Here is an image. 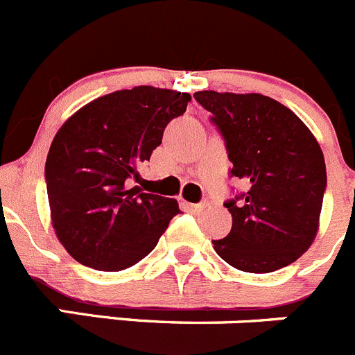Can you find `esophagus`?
Instances as JSON below:
<instances>
[{
  "mask_svg": "<svg viewBox=\"0 0 355 355\" xmlns=\"http://www.w3.org/2000/svg\"><path fill=\"white\" fill-rule=\"evenodd\" d=\"M185 207H187L189 210L200 211V210H205V208H207L208 205L207 203H185Z\"/></svg>",
  "mask_w": 355,
  "mask_h": 355,
  "instance_id": "1",
  "label": "esophagus"
}]
</instances>
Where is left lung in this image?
Wrapping results in <instances>:
<instances>
[{
    "label": "left lung",
    "instance_id": "left-lung-1",
    "mask_svg": "<svg viewBox=\"0 0 355 355\" xmlns=\"http://www.w3.org/2000/svg\"><path fill=\"white\" fill-rule=\"evenodd\" d=\"M194 98L223 132L231 175L248 185L224 205L233 227L214 240L215 252L247 273H271L300 259L319 231L327 182L319 141L291 108L268 96L200 91Z\"/></svg>",
    "mask_w": 355,
    "mask_h": 355
}]
</instances>
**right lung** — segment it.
<instances>
[{
    "instance_id": "right-lung-1",
    "label": "right lung",
    "mask_w": 355,
    "mask_h": 355,
    "mask_svg": "<svg viewBox=\"0 0 355 355\" xmlns=\"http://www.w3.org/2000/svg\"><path fill=\"white\" fill-rule=\"evenodd\" d=\"M189 101L187 92L138 85L87 103L59 128L45 178L52 227L73 259L121 271L154 250L178 203L131 184Z\"/></svg>"
}]
</instances>
